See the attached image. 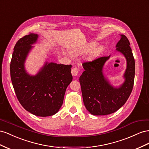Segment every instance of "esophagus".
<instances>
[{"mask_svg":"<svg viewBox=\"0 0 149 149\" xmlns=\"http://www.w3.org/2000/svg\"><path fill=\"white\" fill-rule=\"evenodd\" d=\"M71 73L72 74V75L74 76H76L77 75L78 73H79V69L77 67H75L74 68H72V70H71Z\"/></svg>","mask_w":149,"mask_h":149,"instance_id":"esophagus-1","label":"esophagus"}]
</instances>
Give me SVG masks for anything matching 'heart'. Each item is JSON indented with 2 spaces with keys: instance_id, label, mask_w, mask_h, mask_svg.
I'll return each mask as SVG.
<instances>
[{
  "instance_id": "obj_1",
  "label": "heart",
  "mask_w": 149,
  "mask_h": 149,
  "mask_svg": "<svg viewBox=\"0 0 149 149\" xmlns=\"http://www.w3.org/2000/svg\"><path fill=\"white\" fill-rule=\"evenodd\" d=\"M94 45H95V44H94V43H91V44H89L87 45V48H86V50H88L92 49L93 47H94ZM101 50H102V47H96V48H95V49H93L92 50V52H91V57H95L97 56H98V55L100 53Z\"/></svg>"
}]
</instances>
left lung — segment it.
<instances>
[{
  "instance_id": "left-lung-1",
  "label": "left lung",
  "mask_w": 149,
  "mask_h": 149,
  "mask_svg": "<svg viewBox=\"0 0 149 149\" xmlns=\"http://www.w3.org/2000/svg\"><path fill=\"white\" fill-rule=\"evenodd\" d=\"M116 50L123 54L127 60L125 82L118 88L110 85L103 75L105 62L110 58L101 57L82 63L85 71L79 78L84 104L94 116H104L116 112L125 104L132 91L135 77V60L129 40L120 35Z\"/></svg>"
}]
</instances>
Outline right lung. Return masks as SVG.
<instances>
[{
	"mask_svg": "<svg viewBox=\"0 0 149 149\" xmlns=\"http://www.w3.org/2000/svg\"><path fill=\"white\" fill-rule=\"evenodd\" d=\"M37 38V34L29 33L17 42L10 65V77L22 107L35 116L47 117L61 107L66 88L72 80V65L46 62L36 75L28 74L25 61Z\"/></svg>",
	"mask_w": 149,
	"mask_h": 149,
	"instance_id": "obj_1",
	"label": "right lung"
}]
</instances>
